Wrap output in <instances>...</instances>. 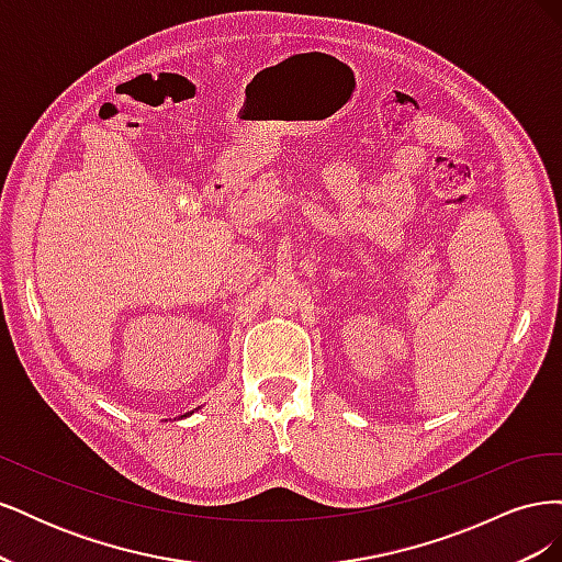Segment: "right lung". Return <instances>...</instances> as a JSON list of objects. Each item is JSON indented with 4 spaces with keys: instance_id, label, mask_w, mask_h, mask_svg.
<instances>
[{
    "instance_id": "right-lung-1",
    "label": "right lung",
    "mask_w": 562,
    "mask_h": 562,
    "mask_svg": "<svg viewBox=\"0 0 562 562\" xmlns=\"http://www.w3.org/2000/svg\"><path fill=\"white\" fill-rule=\"evenodd\" d=\"M196 411H199V407H196ZM190 415H192V413H184V415H180V417H190Z\"/></svg>"
}]
</instances>
